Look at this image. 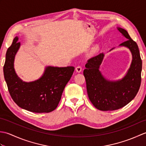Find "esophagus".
<instances>
[{
    "instance_id": "1",
    "label": "esophagus",
    "mask_w": 146,
    "mask_h": 146,
    "mask_svg": "<svg viewBox=\"0 0 146 146\" xmlns=\"http://www.w3.org/2000/svg\"><path fill=\"white\" fill-rule=\"evenodd\" d=\"M75 70H76V71L77 73H80V72H81V71H82V68L81 66H78L76 67Z\"/></svg>"
}]
</instances>
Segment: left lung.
<instances>
[{"label": "left lung", "instance_id": "obj_1", "mask_svg": "<svg viewBox=\"0 0 146 146\" xmlns=\"http://www.w3.org/2000/svg\"><path fill=\"white\" fill-rule=\"evenodd\" d=\"M117 29L127 39L119 46L128 48L132 56L125 75L115 81L104 77L100 71L105 56L103 52L88 60L83 71L90 100L95 108L102 111L115 110L125 106L134 98L141 86L142 60L138 46L126 30Z\"/></svg>", "mask_w": 146, "mask_h": 146}]
</instances>
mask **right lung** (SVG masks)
<instances>
[{
  "label": "right lung",
  "mask_w": 146,
  "mask_h": 146,
  "mask_svg": "<svg viewBox=\"0 0 146 146\" xmlns=\"http://www.w3.org/2000/svg\"><path fill=\"white\" fill-rule=\"evenodd\" d=\"M15 37L7 49L4 75L12 98L19 107L35 113H49L58 107L65 86L72 76L73 66L45 68L42 75L33 82L22 80L15 73L14 60L21 42Z\"/></svg>",
  "instance_id": "right-lung-1"
}]
</instances>
